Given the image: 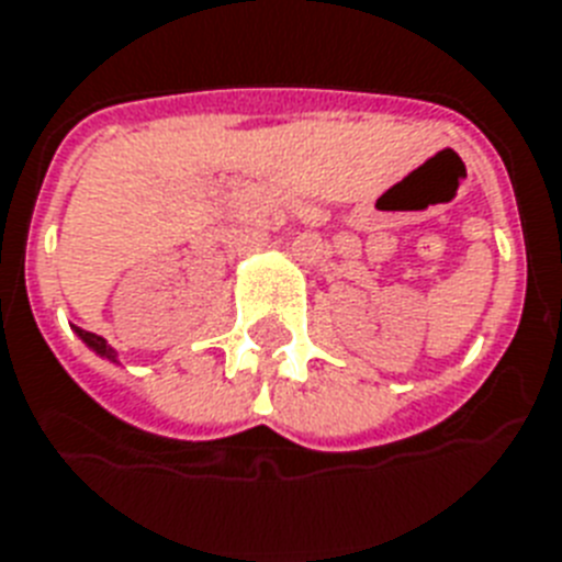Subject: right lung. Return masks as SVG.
Masks as SVG:
<instances>
[{"label": "right lung", "instance_id": "obj_1", "mask_svg": "<svg viewBox=\"0 0 562 562\" xmlns=\"http://www.w3.org/2000/svg\"><path fill=\"white\" fill-rule=\"evenodd\" d=\"M75 334L80 336V342L87 345L89 351H95L98 357L110 359V362H119V353H115V348L112 345H106V339L98 334H89V330H83V327H75Z\"/></svg>", "mask_w": 562, "mask_h": 562}]
</instances>
